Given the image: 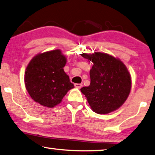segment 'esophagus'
Returning a JSON list of instances; mask_svg holds the SVG:
<instances>
[{
    "label": "esophagus",
    "mask_w": 155,
    "mask_h": 155,
    "mask_svg": "<svg viewBox=\"0 0 155 155\" xmlns=\"http://www.w3.org/2000/svg\"><path fill=\"white\" fill-rule=\"evenodd\" d=\"M74 86L75 87H76L77 88H80L82 86V84H75Z\"/></svg>",
    "instance_id": "esophagus-1"
}]
</instances>
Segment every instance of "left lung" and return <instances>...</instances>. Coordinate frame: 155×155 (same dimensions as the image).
<instances>
[{
  "label": "left lung",
  "instance_id": "obj_1",
  "mask_svg": "<svg viewBox=\"0 0 155 155\" xmlns=\"http://www.w3.org/2000/svg\"><path fill=\"white\" fill-rule=\"evenodd\" d=\"M80 55L93 63L90 85L80 89L91 110L107 114L120 108L131 89V76L126 65L120 58L107 53L95 51Z\"/></svg>",
  "mask_w": 155,
  "mask_h": 155
}]
</instances>
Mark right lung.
Masks as SVG:
<instances>
[{"label":"right lung","mask_w":155,"mask_h":155,"mask_svg":"<svg viewBox=\"0 0 155 155\" xmlns=\"http://www.w3.org/2000/svg\"><path fill=\"white\" fill-rule=\"evenodd\" d=\"M67 61V56L59 49L37 54L30 61L24 73V83L35 102L52 108L74 88L63 69Z\"/></svg>","instance_id":"1"}]
</instances>
